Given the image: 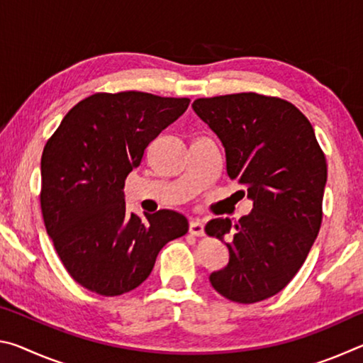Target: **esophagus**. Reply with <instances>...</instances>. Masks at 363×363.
Segmentation results:
<instances>
[{
	"instance_id": "34e87169",
	"label": "esophagus",
	"mask_w": 363,
	"mask_h": 363,
	"mask_svg": "<svg viewBox=\"0 0 363 363\" xmlns=\"http://www.w3.org/2000/svg\"><path fill=\"white\" fill-rule=\"evenodd\" d=\"M189 232L195 237H203L205 235V225H203V223H201V220L195 219V220H192V223H190Z\"/></svg>"
}]
</instances>
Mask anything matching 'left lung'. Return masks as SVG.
<instances>
[{
	"label": "left lung",
	"mask_w": 363,
	"mask_h": 363,
	"mask_svg": "<svg viewBox=\"0 0 363 363\" xmlns=\"http://www.w3.org/2000/svg\"><path fill=\"white\" fill-rule=\"evenodd\" d=\"M192 107L223 143L227 174L253 200L237 224H206L210 237L230 238L229 264L210 281L224 298L253 304L284 290L309 255L322 224L327 160L309 120L288 101L240 93Z\"/></svg>",
	"instance_id": "left-lung-1"
}]
</instances>
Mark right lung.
Returning <instances> with one entry per match:
<instances>
[{"instance_id":"obj_1","label":"right lung","mask_w":363,"mask_h":363,"mask_svg":"<svg viewBox=\"0 0 363 363\" xmlns=\"http://www.w3.org/2000/svg\"><path fill=\"white\" fill-rule=\"evenodd\" d=\"M187 97L139 91L96 93L60 121L41 157L46 232L72 279L118 296L149 277L164 245L186 235V216L160 210L145 218L125 205V181L147 145L186 112Z\"/></svg>"}]
</instances>
